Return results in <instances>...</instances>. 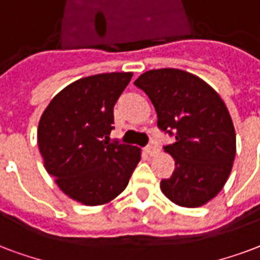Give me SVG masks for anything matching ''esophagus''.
<instances>
[{
    "label": "esophagus",
    "mask_w": 260,
    "mask_h": 260,
    "mask_svg": "<svg viewBox=\"0 0 260 260\" xmlns=\"http://www.w3.org/2000/svg\"><path fill=\"white\" fill-rule=\"evenodd\" d=\"M145 152L148 153L149 156H156L158 153V148L157 146H154V145H149L145 148Z\"/></svg>",
    "instance_id": "obj_1"
}]
</instances>
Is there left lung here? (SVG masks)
Returning a JSON list of instances; mask_svg holds the SVG:
<instances>
[{"label": "left lung", "instance_id": "left-lung-1", "mask_svg": "<svg viewBox=\"0 0 260 260\" xmlns=\"http://www.w3.org/2000/svg\"><path fill=\"white\" fill-rule=\"evenodd\" d=\"M157 112V126L175 136L164 146L175 160L162 194L183 207H199L216 197L236 156V133L220 94L202 78L180 69L145 72L134 81Z\"/></svg>", "mask_w": 260, "mask_h": 260}]
</instances>
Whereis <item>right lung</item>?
Instances as JSON below:
<instances>
[{
    "label": "right lung",
    "mask_w": 260,
    "mask_h": 260,
    "mask_svg": "<svg viewBox=\"0 0 260 260\" xmlns=\"http://www.w3.org/2000/svg\"><path fill=\"white\" fill-rule=\"evenodd\" d=\"M133 73L80 78L57 93L40 116L38 146L44 168L69 198L99 206L128 184L141 149L110 142L114 106Z\"/></svg>",
    "instance_id": "right-lung-1"
}]
</instances>
